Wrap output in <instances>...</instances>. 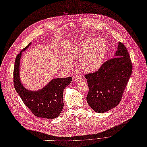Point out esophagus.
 Here are the masks:
<instances>
[{
  "mask_svg": "<svg viewBox=\"0 0 147 147\" xmlns=\"http://www.w3.org/2000/svg\"><path fill=\"white\" fill-rule=\"evenodd\" d=\"M82 80V77L81 76H77L75 77V82L76 83H79Z\"/></svg>",
  "mask_w": 147,
  "mask_h": 147,
  "instance_id": "obj_1",
  "label": "esophagus"
}]
</instances>
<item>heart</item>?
I'll list each match as a JSON object with an SVG mask.
<instances>
[{
    "label": "heart",
    "instance_id": "b5f03b06",
    "mask_svg": "<svg viewBox=\"0 0 147 147\" xmlns=\"http://www.w3.org/2000/svg\"><path fill=\"white\" fill-rule=\"evenodd\" d=\"M108 44L102 37L87 38L73 46L69 51L71 59H79V64L87 73L95 72L102 65L107 55ZM65 65L70 67L72 63L67 60Z\"/></svg>",
    "mask_w": 147,
    "mask_h": 147
}]
</instances>
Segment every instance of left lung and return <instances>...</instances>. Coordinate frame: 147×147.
<instances>
[{"mask_svg":"<svg viewBox=\"0 0 147 147\" xmlns=\"http://www.w3.org/2000/svg\"><path fill=\"white\" fill-rule=\"evenodd\" d=\"M132 71L128 51L124 44L118 42L115 57L104 62L96 72L85 75L89 88L86 98L90 107L102 113L116 107L122 98Z\"/></svg>","mask_w":147,"mask_h":147,"instance_id":"left-lung-1","label":"left lung"}]
</instances>
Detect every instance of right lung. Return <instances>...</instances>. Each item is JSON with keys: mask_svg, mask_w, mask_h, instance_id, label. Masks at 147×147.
I'll use <instances>...</instances> for the list:
<instances>
[{"mask_svg": "<svg viewBox=\"0 0 147 147\" xmlns=\"http://www.w3.org/2000/svg\"><path fill=\"white\" fill-rule=\"evenodd\" d=\"M24 48L17 56L13 70V83L24 104L36 117L54 119L61 113L64 106L63 91L72 81L71 77L55 78L45 87L38 91H31L24 88L20 82V61Z\"/></svg>", "mask_w": 147, "mask_h": 147, "instance_id": "1", "label": "right lung"}]
</instances>
